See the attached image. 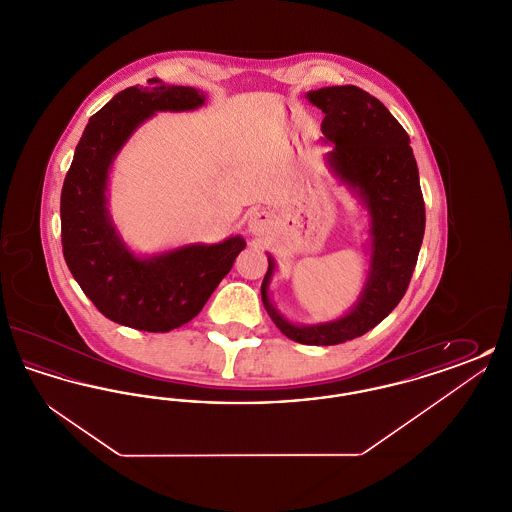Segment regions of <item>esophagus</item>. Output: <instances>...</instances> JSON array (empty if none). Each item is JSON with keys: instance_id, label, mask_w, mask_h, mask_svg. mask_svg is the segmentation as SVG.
<instances>
[{"instance_id": "34e87169", "label": "esophagus", "mask_w": 512, "mask_h": 512, "mask_svg": "<svg viewBox=\"0 0 512 512\" xmlns=\"http://www.w3.org/2000/svg\"><path fill=\"white\" fill-rule=\"evenodd\" d=\"M270 224H272V219H270V213H267L265 209H259V211H253L251 215H249V219H247V228H249V232H253V234H265L268 228H270Z\"/></svg>"}]
</instances>
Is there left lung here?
Segmentation results:
<instances>
[{"label":"left lung","mask_w":512,"mask_h":512,"mask_svg":"<svg viewBox=\"0 0 512 512\" xmlns=\"http://www.w3.org/2000/svg\"><path fill=\"white\" fill-rule=\"evenodd\" d=\"M305 98L324 113L328 171L365 209V284L341 317L299 324L280 313L270 297L278 267L267 253L261 295L284 336L305 345H336L363 336L397 307L413 276L426 213L409 134L380 99L357 86H326Z\"/></svg>","instance_id":"8db88e82"}]
</instances>
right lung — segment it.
Wrapping results in <instances>:
<instances>
[{
    "instance_id": "1",
    "label": "right lung",
    "mask_w": 512,
    "mask_h": 512,
    "mask_svg": "<svg viewBox=\"0 0 512 512\" xmlns=\"http://www.w3.org/2000/svg\"><path fill=\"white\" fill-rule=\"evenodd\" d=\"M132 86L90 119L61 190L63 255L74 280L109 320L169 332L203 309L245 247L240 234L219 244L178 245L144 255L122 240L109 213V176L132 134L155 113L205 105L207 94L159 78Z\"/></svg>"
}]
</instances>
